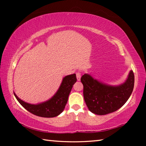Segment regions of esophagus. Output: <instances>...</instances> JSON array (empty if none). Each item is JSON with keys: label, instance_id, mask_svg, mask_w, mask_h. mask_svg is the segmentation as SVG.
I'll return each instance as SVG.
<instances>
[{"label": "esophagus", "instance_id": "34e87169", "mask_svg": "<svg viewBox=\"0 0 146 146\" xmlns=\"http://www.w3.org/2000/svg\"><path fill=\"white\" fill-rule=\"evenodd\" d=\"M76 79H77L78 81L80 80V78H81V75H80V72H77L76 73Z\"/></svg>", "mask_w": 146, "mask_h": 146}]
</instances>
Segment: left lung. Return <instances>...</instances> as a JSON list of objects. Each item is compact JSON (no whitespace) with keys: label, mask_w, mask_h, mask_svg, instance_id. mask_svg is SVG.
Instances as JSON below:
<instances>
[{"label":"left lung","mask_w":146,"mask_h":146,"mask_svg":"<svg viewBox=\"0 0 146 146\" xmlns=\"http://www.w3.org/2000/svg\"><path fill=\"white\" fill-rule=\"evenodd\" d=\"M80 80L89 110L94 114L104 115L116 111L127 102L134 88L135 76L131 70L126 80L118 86L103 83L87 73Z\"/></svg>","instance_id":"left-lung-1"}]
</instances>
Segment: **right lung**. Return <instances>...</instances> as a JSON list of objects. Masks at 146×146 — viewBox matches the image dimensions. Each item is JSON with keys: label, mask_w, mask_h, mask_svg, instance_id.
I'll return each instance as SVG.
<instances>
[{"label": "right lung", "mask_w": 146, "mask_h": 146, "mask_svg": "<svg viewBox=\"0 0 146 146\" xmlns=\"http://www.w3.org/2000/svg\"><path fill=\"white\" fill-rule=\"evenodd\" d=\"M76 82V74L66 76L63 78L58 90L50 99L36 104L24 102L17 97L15 92L14 95L18 102L32 114L45 118L55 117L64 111L68 102L69 95Z\"/></svg>", "instance_id": "1"}]
</instances>
